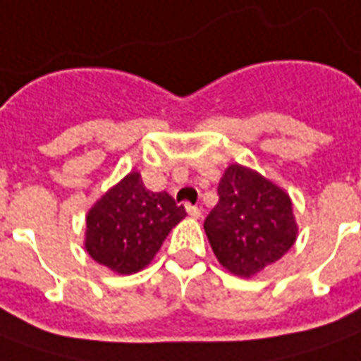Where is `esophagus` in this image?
Wrapping results in <instances>:
<instances>
[{"label": "esophagus", "instance_id": "esophagus-1", "mask_svg": "<svg viewBox=\"0 0 361 361\" xmlns=\"http://www.w3.org/2000/svg\"><path fill=\"white\" fill-rule=\"evenodd\" d=\"M185 209H188V213L193 216V219H199V216H201V209H199V207L185 205Z\"/></svg>", "mask_w": 361, "mask_h": 361}]
</instances>
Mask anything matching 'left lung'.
I'll return each mask as SVG.
<instances>
[{"mask_svg":"<svg viewBox=\"0 0 361 361\" xmlns=\"http://www.w3.org/2000/svg\"><path fill=\"white\" fill-rule=\"evenodd\" d=\"M203 226L219 264L238 277L258 276L276 264L299 233L286 189L238 162L224 170L219 203Z\"/></svg>","mask_w":361,"mask_h":361,"instance_id":"obj_1","label":"left lung"}]
</instances>
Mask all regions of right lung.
<instances>
[{
    "label": "right lung",
    "mask_w": 361,
    "mask_h": 361,
    "mask_svg": "<svg viewBox=\"0 0 361 361\" xmlns=\"http://www.w3.org/2000/svg\"><path fill=\"white\" fill-rule=\"evenodd\" d=\"M185 209L166 191L145 188L140 172H128L85 215V252L119 276L145 269Z\"/></svg>",
    "instance_id": "right-lung-1"
}]
</instances>
